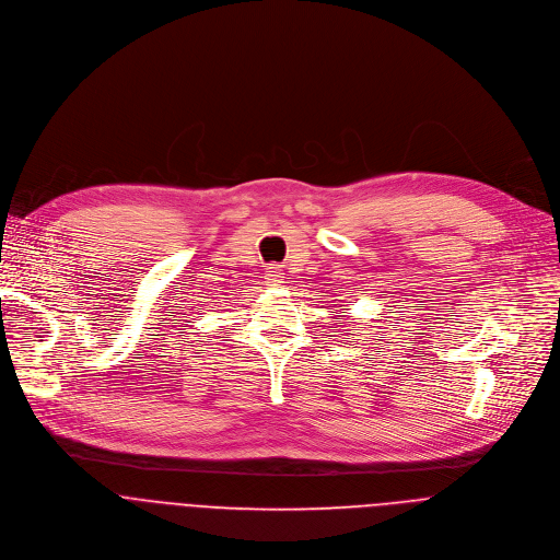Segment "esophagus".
Listing matches in <instances>:
<instances>
[{"label":"esophagus","mask_w":560,"mask_h":560,"mask_svg":"<svg viewBox=\"0 0 560 560\" xmlns=\"http://www.w3.org/2000/svg\"><path fill=\"white\" fill-rule=\"evenodd\" d=\"M265 278H267V282H269V284H280V282L284 280V273H282V269H280V267L271 265V267H267Z\"/></svg>","instance_id":"obj_1"}]
</instances>
